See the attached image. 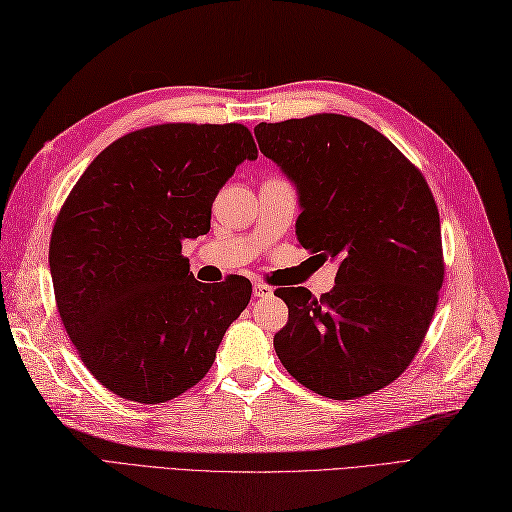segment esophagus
<instances>
[{
	"mask_svg": "<svg viewBox=\"0 0 512 512\" xmlns=\"http://www.w3.org/2000/svg\"><path fill=\"white\" fill-rule=\"evenodd\" d=\"M273 295V289L271 286H267V284H260V282H256L254 284V297H258V299H267V297H271Z\"/></svg>",
	"mask_w": 512,
	"mask_h": 512,
	"instance_id": "34e87169",
	"label": "esophagus"
}]
</instances>
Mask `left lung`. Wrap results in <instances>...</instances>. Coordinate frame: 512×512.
I'll use <instances>...</instances> for the list:
<instances>
[{
  "mask_svg": "<svg viewBox=\"0 0 512 512\" xmlns=\"http://www.w3.org/2000/svg\"><path fill=\"white\" fill-rule=\"evenodd\" d=\"M260 152L297 191V241L339 260L334 289L276 295L289 321L273 336L284 369L330 400L384 389L415 358L443 284L441 221L419 169L384 134L343 115L254 128Z\"/></svg>",
  "mask_w": 512,
  "mask_h": 512,
  "instance_id": "8db88e82",
  "label": "left lung"
}]
</instances>
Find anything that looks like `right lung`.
Instances as JSON below:
<instances>
[{
    "label": "right lung",
    "instance_id": "1",
    "mask_svg": "<svg viewBox=\"0 0 512 512\" xmlns=\"http://www.w3.org/2000/svg\"><path fill=\"white\" fill-rule=\"evenodd\" d=\"M258 149L241 123H165L99 154L49 243L56 306L82 363L123 400L160 404L213 367L252 282L193 278L182 241L210 230L221 186Z\"/></svg>",
    "mask_w": 512,
    "mask_h": 512
}]
</instances>
